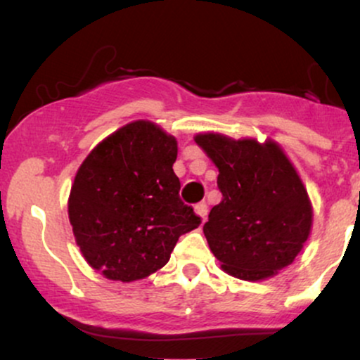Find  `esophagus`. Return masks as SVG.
Instances as JSON below:
<instances>
[{
  "mask_svg": "<svg viewBox=\"0 0 360 360\" xmlns=\"http://www.w3.org/2000/svg\"><path fill=\"white\" fill-rule=\"evenodd\" d=\"M194 212H196L198 217H201V220H206V217H208V206H206V203H198L196 206H194Z\"/></svg>",
  "mask_w": 360,
  "mask_h": 360,
  "instance_id": "34e87169",
  "label": "esophagus"
}]
</instances>
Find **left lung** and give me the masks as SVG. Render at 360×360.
<instances>
[{
	"instance_id": "1",
	"label": "left lung",
	"mask_w": 360,
	"mask_h": 360,
	"mask_svg": "<svg viewBox=\"0 0 360 360\" xmlns=\"http://www.w3.org/2000/svg\"><path fill=\"white\" fill-rule=\"evenodd\" d=\"M218 167L221 201L203 232L221 269L260 281L292 264L311 230L313 210L298 172L278 143L232 140L220 134L194 137Z\"/></svg>"
}]
</instances>
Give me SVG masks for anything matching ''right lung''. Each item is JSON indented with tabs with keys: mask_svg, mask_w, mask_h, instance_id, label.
<instances>
[{
	"mask_svg": "<svg viewBox=\"0 0 360 360\" xmlns=\"http://www.w3.org/2000/svg\"><path fill=\"white\" fill-rule=\"evenodd\" d=\"M177 142L154 123L131 122L91 150L74 177L69 221L93 269L122 283L169 262L201 218L179 198Z\"/></svg>",
	"mask_w": 360,
	"mask_h": 360,
	"instance_id": "1",
	"label": "right lung"
}]
</instances>
